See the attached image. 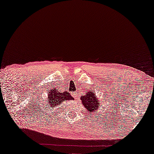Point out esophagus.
Masks as SVG:
<instances>
[{
	"label": "esophagus",
	"mask_w": 154,
	"mask_h": 154,
	"mask_svg": "<svg viewBox=\"0 0 154 154\" xmlns=\"http://www.w3.org/2000/svg\"><path fill=\"white\" fill-rule=\"evenodd\" d=\"M72 96L74 97H77L78 94H77V93L75 92H72Z\"/></svg>",
	"instance_id": "obj_1"
}]
</instances>
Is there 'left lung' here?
Here are the masks:
<instances>
[{
  "mask_svg": "<svg viewBox=\"0 0 154 154\" xmlns=\"http://www.w3.org/2000/svg\"><path fill=\"white\" fill-rule=\"evenodd\" d=\"M85 93V95L81 97V100L82 101V104L88 111L89 114H90L91 113L98 111L100 106L102 105H100L101 102L100 100H98V98L95 97V94L93 93V92H90L89 90Z\"/></svg>",
  "mask_w": 154,
  "mask_h": 154,
  "instance_id": "8db88e82",
  "label": "left lung"
}]
</instances>
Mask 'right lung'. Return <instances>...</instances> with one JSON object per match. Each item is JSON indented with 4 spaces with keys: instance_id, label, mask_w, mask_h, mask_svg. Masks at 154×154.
Instances as JSON below:
<instances>
[{
    "instance_id": "1",
    "label": "right lung",
    "mask_w": 154,
    "mask_h": 154,
    "mask_svg": "<svg viewBox=\"0 0 154 154\" xmlns=\"http://www.w3.org/2000/svg\"><path fill=\"white\" fill-rule=\"evenodd\" d=\"M73 97L71 96L69 92L65 91L64 92H59L58 89L55 88H52L50 90L49 94L48 95V100H46V105L45 106V112L52 113L54 109H55L57 107L60 106L62 102H64V101H70L73 100Z\"/></svg>"
}]
</instances>
